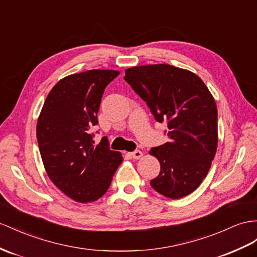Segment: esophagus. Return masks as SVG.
Returning <instances> with one entry per match:
<instances>
[{
	"label": "esophagus",
	"mask_w": 257,
	"mask_h": 257,
	"mask_svg": "<svg viewBox=\"0 0 257 257\" xmlns=\"http://www.w3.org/2000/svg\"><path fill=\"white\" fill-rule=\"evenodd\" d=\"M130 155H131V157H133V159L138 160V159H140V157H142V152L139 150H136V151H134V152H131Z\"/></svg>",
	"instance_id": "esophagus-1"
}]
</instances>
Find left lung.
Returning a JSON list of instances; mask_svg holds the SVG:
<instances>
[{"label": "left lung", "instance_id": "1", "mask_svg": "<svg viewBox=\"0 0 257 257\" xmlns=\"http://www.w3.org/2000/svg\"><path fill=\"white\" fill-rule=\"evenodd\" d=\"M123 79L147 103L155 120L168 126L169 141L150 151L161 164L151 186L170 199L192 193L206 177L216 154L214 97L193 72L167 64L128 68Z\"/></svg>", "mask_w": 257, "mask_h": 257}]
</instances>
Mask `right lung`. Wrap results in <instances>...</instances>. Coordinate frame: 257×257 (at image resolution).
<instances>
[{
    "mask_svg": "<svg viewBox=\"0 0 257 257\" xmlns=\"http://www.w3.org/2000/svg\"><path fill=\"white\" fill-rule=\"evenodd\" d=\"M118 75L93 69L65 77L50 91L39 116L37 140L44 168L52 182L77 202L100 199L122 162L103 138L95 146L91 131L98 123L104 90Z\"/></svg>",
    "mask_w": 257,
    "mask_h": 257,
    "instance_id": "obj_1",
    "label": "right lung"
}]
</instances>
